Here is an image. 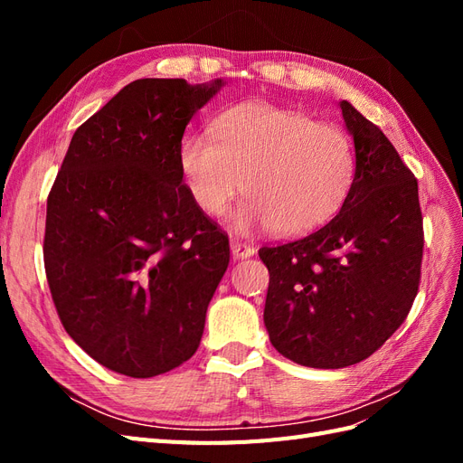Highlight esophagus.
Listing matches in <instances>:
<instances>
[{
  "label": "esophagus",
  "instance_id": "esophagus-1",
  "mask_svg": "<svg viewBox=\"0 0 463 463\" xmlns=\"http://www.w3.org/2000/svg\"><path fill=\"white\" fill-rule=\"evenodd\" d=\"M232 255L235 259H247L255 255V247L240 240H232Z\"/></svg>",
  "mask_w": 463,
  "mask_h": 463
}]
</instances>
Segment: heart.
Here are the masks:
<instances>
[{
  "label": "heart",
  "instance_id": "obj_1",
  "mask_svg": "<svg viewBox=\"0 0 463 463\" xmlns=\"http://www.w3.org/2000/svg\"><path fill=\"white\" fill-rule=\"evenodd\" d=\"M179 165L193 201L218 218L243 191L235 228H272L301 235L330 220L347 197L355 174L349 137L296 109L247 102L223 111L213 135L184 138Z\"/></svg>",
  "mask_w": 463,
  "mask_h": 463
}]
</instances>
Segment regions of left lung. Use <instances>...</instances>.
I'll use <instances>...</instances> for the list:
<instances>
[{
	"instance_id": "left-lung-1",
	"label": "left lung",
	"mask_w": 463,
	"mask_h": 463,
	"mask_svg": "<svg viewBox=\"0 0 463 463\" xmlns=\"http://www.w3.org/2000/svg\"><path fill=\"white\" fill-rule=\"evenodd\" d=\"M355 175L326 226L260 247L270 272L264 325L284 357L315 369L367 359L408 317L421 279L417 179L378 125L345 100Z\"/></svg>"
}]
</instances>
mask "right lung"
<instances>
[{
  "label": "right lung",
  "mask_w": 463,
  "mask_h": 463,
  "mask_svg": "<svg viewBox=\"0 0 463 463\" xmlns=\"http://www.w3.org/2000/svg\"><path fill=\"white\" fill-rule=\"evenodd\" d=\"M223 82L138 79L75 131L48 194L44 266L67 334L150 378L193 357L230 262L228 233L179 165L187 123Z\"/></svg>",
  "instance_id": "add662e5"
}]
</instances>
